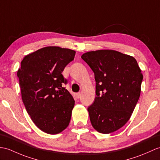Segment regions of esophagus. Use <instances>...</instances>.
Masks as SVG:
<instances>
[{"label":"esophagus","mask_w":160,"mask_h":160,"mask_svg":"<svg viewBox=\"0 0 160 160\" xmlns=\"http://www.w3.org/2000/svg\"><path fill=\"white\" fill-rule=\"evenodd\" d=\"M76 97L78 98H80L81 97V93H80V92H77V93H76Z\"/></svg>","instance_id":"obj_1"}]
</instances>
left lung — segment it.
Masks as SVG:
<instances>
[{"instance_id":"left-lung-1","label":"left lung","mask_w":160,"mask_h":160,"mask_svg":"<svg viewBox=\"0 0 160 160\" xmlns=\"http://www.w3.org/2000/svg\"><path fill=\"white\" fill-rule=\"evenodd\" d=\"M81 58L95 75L96 97L88 106L92 126L110 133L122 128L138 102L143 76L136 59L112 50L88 52Z\"/></svg>"}]
</instances>
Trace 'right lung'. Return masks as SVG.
Listing matches in <instances>:
<instances>
[{
	"label": "right lung",
	"instance_id": "add662e5",
	"mask_svg": "<svg viewBox=\"0 0 160 160\" xmlns=\"http://www.w3.org/2000/svg\"><path fill=\"white\" fill-rule=\"evenodd\" d=\"M76 52L48 46L26 56L17 76L22 99L37 127L49 134L64 130L71 120L75 101L63 83L62 72Z\"/></svg>",
	"mask_w": 160,
	"mask_h": 160
}]
</instances>
